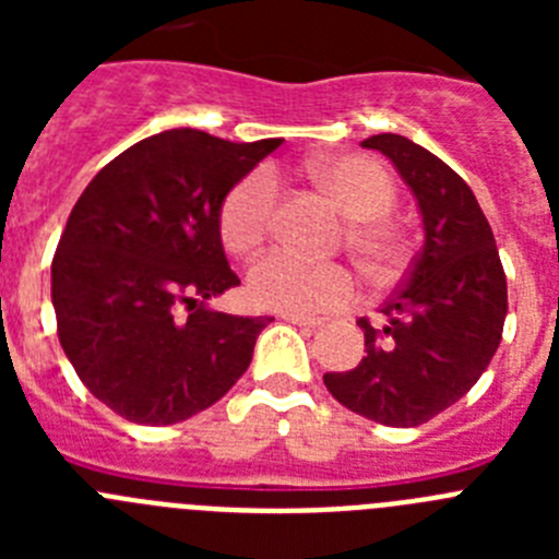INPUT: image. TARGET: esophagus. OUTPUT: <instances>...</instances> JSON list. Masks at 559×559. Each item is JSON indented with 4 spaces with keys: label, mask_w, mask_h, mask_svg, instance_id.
I'll return each mask as SVG.
<instances>
[{
    "label": "esophagus",
    "mask_w": 559,
    "mask_h": 559,
    "mask_svg": "<svg viewBox=\"0 0 559 559\" xmlns=\"http://www.w3.org/2000/svg\"><path fill=\"white\" fill-rule=\"evenodd\" d=\"M280 319L288 324H296V328L305 330H316L322 328V319H310V316H299V313H280Z\"/></svg>",
    "instance_id": "esophagus-1"
}]
</instances>
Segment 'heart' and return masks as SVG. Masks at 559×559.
Segmentation results:
<instances>
[{
	"label": "heart",
	"instance_id": "heart-1",
	"mask_svg": "<svg viewBox=\"0 0 559 559\" xmlns=\"http://www.w3.org/2000/svg\"><path fill=\"white\" fill-rule=\"evenodd\" d=\"M316 185L349 218V243L367 269L389 276L406 260V237L386 212L397 187L392 173L367 153H335L310 162ZM276 201V181L269 170H254L226 192L221 204V240L231 254H251L263 243ZM251 302L283 313H330L353 302L358 283L338 263H313L290 251H271L249 269Z\"/></svg>",
	"mask_w": 559,
	"mask_h": 559
}]
</instances>
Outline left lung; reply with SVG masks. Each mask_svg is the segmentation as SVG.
<instances>
[{
  "label": "left lung",
  "mask_w": 559,
  "mask_h": 559,
  "mask_svg": "<svg viewBox=\"0 0 559 559\" xmlns=\"http://www.w3.org/2000/svg\"><path fill=\"white\" fill-rule=\"evenodd\" d=\"M380 151L414 192L423 251L406 283L380 308L383 324L358 319L364 358L328 372L341 406L392 428H414L471 392L501 344L507 276L490 224L459 173L400 133L360 142Z\"/></svg>",
  "instance_id": "1"
}]
</instances>
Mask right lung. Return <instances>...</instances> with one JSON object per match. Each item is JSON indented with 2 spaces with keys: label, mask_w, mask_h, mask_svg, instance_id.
<instances>
[{
  "label": "right lung",
  "mask_w": 559,
  "mask_h": 559,
  "mask_svg": "<svg viewBox=\"0 0 559 559\" xmlns=\"http://www.w3.org/2000/svg\"><path fill=\"white\" fill-rule=\"evenodd\" d=\"M276 147L170 128L122 151L78 199L52 257L58 338L83 386L120 417L173 426L249 369L274 319L206 302L240 285L221 204Z\"/></svg>",
  "instance_id": "obj_1"
}]
</instances>
